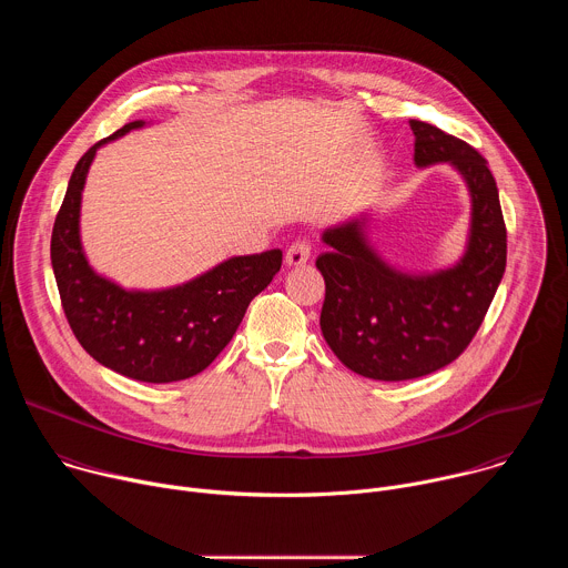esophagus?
I'll list each match as a JSON object with an SVG mask.
<instances>
[{"label":"esophagus","instance_id":"34e87169","mask_svg":"<svg viewBox=\"0 0 568 568\" xmlns=\"http://www.w3.org/2000/svg\"><path fill=\"white\" fill-rule=\"evenodd\" d=\"M310 261V245L307 242H294V245L285 252V265L287 267H301Z\"/></svg>","mask_w":568,"mask_h":568}]
</instances>
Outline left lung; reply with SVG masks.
Instances as JSON below:
<instances>
[{
    "label": "left lung",
    "instance_id": "1",
    "mask_svg": "<svg viewBox=\"0 0 568 568\" xmlns=\"http://www.w3.org/2000/svg\"><path fill=\"white\" fill-rule=\"evenodd\" d=\"M418 169L447 164L465 182L469 229L456 263L434 272L390 265L371 240L362 211L323 229L328 250L316 258L326 281L321 333L344 366L379 382L429 375L471 342L506 272V224L497 182L465 141L409 121Z\"/></svg>",
    "mask_w": 568,
    "mask_h": 568
}]
</instances>
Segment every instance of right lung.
Returning <instances> with one entry per match:
<instances>
[{"instance_id": "right-lung-1", "label": "right lung", "mask_w": 568, "mask_h": 568, "mask_svg": "<svg viewBox=\"0 0 568 568\" xmlns=\"http://www.w3.org/2000/svg\"><path fill=\"white\" fill-rule=\"evenodd\" d=\"M150 125L132 121L75 164L51 233V265L69 326L99 364L136 382L169 384L202 373L231 342L252 298L283 263L281 250L231 256L171 287L130 290L99 274L80 237V204L99 148Z\"/></svg>"}]
</instances>
